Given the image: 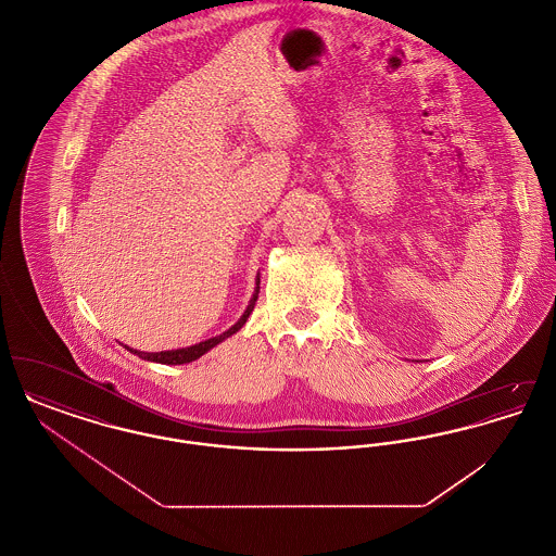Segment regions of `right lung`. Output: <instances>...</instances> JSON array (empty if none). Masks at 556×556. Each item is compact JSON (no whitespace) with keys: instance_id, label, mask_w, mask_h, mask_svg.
<instances>
[{"instance_id":"add662e5","label":"right lung","mask_w":556,"mask_h":556,"mask_svg":"<svg viewBox=\"0 0 556 556\" xmlns=\"http://www.w3.org/2000/svg\"><path fill=\"white\" fill-rule=\"evenodd\" d=\"M258 291H261V275H256V288H254V293H252V300H250L245 313L239 317L238 323H236L233 327H229L225 333H220V336H216V338H211V340H206V342L189 345V348H179V350H166V352H139V350H132L129 345H125V348H127L129 352H132V354H137L139 358L152 361V363H160V365H186V363H191V361H198L200 356H204L214 345L220 344L223 340H227V338H231L233 333H238L239 329L245 325L248 317L252 315V311H254V304H256V300H258Z\"/></svg>"}]
</instances>
